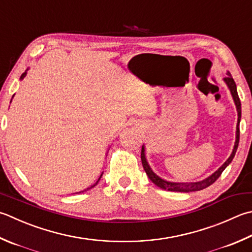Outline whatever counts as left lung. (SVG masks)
Listing matches in <instances>:
<instances>
[{"instance_id": "left-lung-1", "label": "left lung", "mask_w": 252, "mask_h": 252, "mask_svg": "<svg viewBox=\"0 0 252 252\" xmlns=\"http://www.w3.org/2000/svg\"><path fill=\"white\" fill-rule=\"evenodd\" d=\"M227 75L226 77H224V82L226 83V85L228 86L231 96H233V99L235 101L236 108H237V112H238V121H237V131H236V142L234 145V150L231 152L230 156L228 157V159L226 160L223 165H221L220 168L216 170L214 174H212L208 178L202 180V181H198V182H185V184H181V182H170V181H166L164 179H161L160 177L157 176L154 171L151 169V167L149 165V162L146 160L145 157V149L144 145L142 146V152H141V159H142V165L143 168H144L146 175L149 176V178L151 179L152 182L159 187V188L167 190V191H175V192H192V191H200L203 190L205 188H208L209 186H211L212 184L219 179V177L221 175V172L224 171V169L227 167L231 160H233L234 156L236 154V151L238 149V143H239V123H240V118H241V103H240V99L238 97L237 94V87H236V83L234 81V78L231 77L230 73L227 72L226 73Z\"/></svg>"}]
</instances>
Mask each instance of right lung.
I'll return each mask as SVG.
<instances>
[{"mask_svg":"<svg viewBox=\"0 0 252 252\" xmlns=\"http://www.w3.org/2000/svg\"><path fill=\"white\" fill-rule=\"evenodd\" d=\"M25 76H26V72H25V73H23V74H22V76H21V80H23V78H24ZM101 176H102V174L100 175V177H99V178H98V180H97V181L95 182V184H94V185H93L92 187H90V188H87V190H88V189H92V188H94V187H95V186H96V185L98 184V181H99V180H100V178H101ZM82 192H84V191H82ZM80 193H81V192H80Z\"/></svg>","mask_w":252,"mask_h":252,"instance_id":"obj_1","label":"right lung"}]
</instances>
